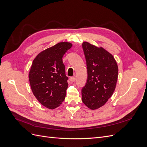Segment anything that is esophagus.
<instances>
[{
  "mask_svg": "<svg viewBox=\"0 0 147 147\" xmlns=\"http://www.w3.org/2000/svg\"><path fill=\"white\" fill-rule=\"evenodd\" d=\"M75 80H76V78H75V77H72L70 78V81L72 82H74Z\"/></svg>",
  "mask_w": 147,
  "mask_h": 147,
  "instance_id": "1",
  "label": "esophagus"
}]
</instances>
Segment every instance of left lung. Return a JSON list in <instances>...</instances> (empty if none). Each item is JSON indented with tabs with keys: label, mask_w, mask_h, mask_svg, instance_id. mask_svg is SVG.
I'll use <instances>...</instances> for the list:
<instances>
[{
	"label": "left lung",
	"mask_w": 147,
	"mask_h": 147,
	"mask_svg": "<svg viewBox=\"0 0 147 147\" xmlns=\"http://www.w3.org/2000/svg\"><path fill=\"white\" fill-rule=\"evenodd\" d=\"M86 61L88 77L82 90V99L88 108L95 110L104 105L116 87L118 68L113 56L102 48L88 42L82 44Z\"/></svg>",
	"instance_id": "left-lung-1"
}]
</instances>
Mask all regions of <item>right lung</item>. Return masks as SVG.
Wrapping results in <instances>:
<instances>
[{"label":"right lung","instance_id":"obj_1","mask_svg":"<svg viewBox=\"0 0 147 147\" xmlns=\"http://www.w3.org/2000/svg\"><path fill=\"white\" fill-rule=\"evenodd\" d=\"M72 43L60 42L40 53L34 59L29 80L34 95L47 108L54 109L64 101L68 87L63 57Z\"/></svg>","mask_w":147,"mask_h":147}]
</instances>
